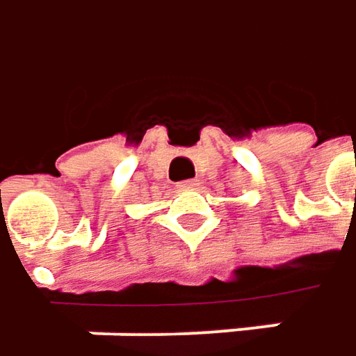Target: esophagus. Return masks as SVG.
<instances>
[{
  "label": "esophagus",
  "instance_id": "esophagus-1",
  "mask_svg": "<svg viewBox=\"0 0 356 356\" xmlns=\"http://www.w3.org/2000/svg\"><path fill=\"white\" fill-rule=\"evenodd\" d=\"M191 187H197V181L189 179V181H181V183H177V189H191Z\"/></svg>",
  "mask_w": 356,
  "mask_h": 356
}]
</instances>
